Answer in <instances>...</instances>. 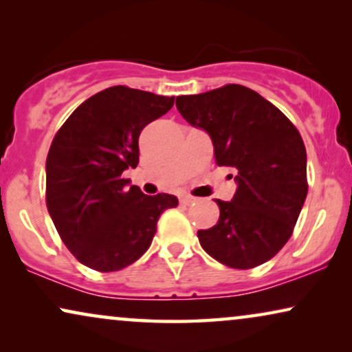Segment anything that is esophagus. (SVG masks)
<instances>
[{
	"label": "esophagus",
	"instance_id": "1",
	"mask_svg": "<svg viewBox=\"0 0 352 352\" xmlns=\"http://www.w3.org/2000/svg\"><path fill=\"white\" fill-rule=\"evenodd\" d=\"M195 201V199L194 197H190V195H182L181 197V204L182 205H192Z\"/></svg>",
	"mask_w": 352,
	"mask_h": 352
}]
</instances>
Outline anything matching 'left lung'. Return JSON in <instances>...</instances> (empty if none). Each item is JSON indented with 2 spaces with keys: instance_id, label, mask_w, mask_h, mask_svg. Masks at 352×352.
I'll use <instances>...</instances> for the list:
<instances>
[{
  "instance_id": "left-lung-1",
  "label": "left lung",
  "mask_w": 352,
  "mask_h": 352,
  "mask_svg": "<svg viewBox=\"0 0 352 352\" xmlns=\"http://www.w3.org/2000/svg\"><path fill=\"white\" fill-rule=\"evenodd\" d=\"M192 126L208 133L219 166L237 173L230 201L216 200L219 219L199 230L201 248L234 269L269 261L292 237L307 195L306 148L293 123L242 85L177 96Z\"/></svg>"
}]
</instances>
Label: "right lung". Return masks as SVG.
<instances>
[{
	"instance_id": "right-lung-1",
	"label": "right lung",
	"mask_w": 352,
	"mask_h": 352,
	"mask_svg": "<svg viewBox=\"0 0 352 352\" xmlns=\"http://www.w3.org/2000/svg\"><path fill=\"white\" fill-rule=\"evenodd\" d=\"M175 98L112 86L86 99L52 139L46 205L62 242L99 272L129 266L151 247L157 221L177 206L170 194L146 195L123 179L139 163V134Z\"/></svg>"
}]
</instances>
